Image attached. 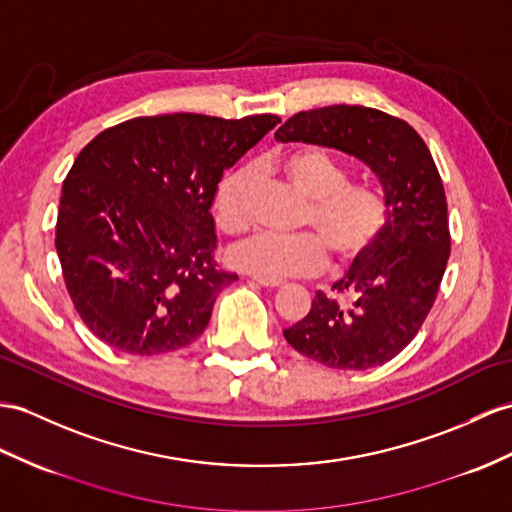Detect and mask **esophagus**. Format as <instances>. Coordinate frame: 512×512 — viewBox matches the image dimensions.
<instances>
[{
  "mask_svg": "<svg viewBox=\"0 0 512 512\" xmlns=\"http://www.w3.org/2000/svg\"><path fill=\"white\" fill-rule=\"evenodd\" d=\"M256 284H260V286H267V289H276V286H282V280H271V278H258V276H254L252 278Z\"/></svg>",
  "mask_w": 512,
  "mask_h": 512,
  "instance_id": "esophagus-1",
  "label": "esophagus"
}]
</instances>
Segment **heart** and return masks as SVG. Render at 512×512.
I'll use <instances>...</instances> for the list:
<instances>
[{"mask_svg":"<svg viewBox=\"0 0 512 512\" xmlns=\"http://www.w3.org/2000/svg\"><path fill=\"white\" fill-rule=\"evenodd\" d=\"M280 169L295 189L310 199L299 234H254L236 243L230 265L258 278H304L315 276L328 263L336 267L360 263L380 239L386 226L382 197L367 186L347 184L350 176L321 147H297L280 158ZM254 171L234 169L221 180L215 195V219L221 230L243 232L249 223L247 193Z\"/></svg>","mask_w":512,"mask_h":512,"instance_id":"b5f03b06","label":"heart"}]
</instances>
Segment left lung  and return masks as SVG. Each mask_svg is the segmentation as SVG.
I'll list each match as a JSON object with an SVG mask.
<instances>
[{"instance_id":"left-lung-1","label":"left lung","mask_w":512,"mask_h":512,"mask_svg":"<svg viewBox=\"0 0 512 512\" xmlns=\"http://www.w3.org/2000/svg\"><path fill=\"white\" fill-rule=\"evenodd\" d=\"M276 139L352 156L378 178L386 199V226L371 252L332 284V295L317 291L284 339L332 369L389 363L426 321L450 258L447 199L428 145L404 119L345 104L297 112Z\"/></svg>"}]
</instances>
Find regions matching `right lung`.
<instances>
[{"mask_svg": "<svg viewBox=\"0 0 512 512\" xmlns=\"http://www.w3.org/2000/svg\"><path fill=\"white\" fill-rule=\"evenodd\" d=\"M278 115L136 117L99 132L62 182L56 252L73 306L119 352L191 345L215 299L239 280L219 269L217 184Z\"/></svg>", "mask_w": 512, "mask_h": 512, "instance_id": "right-lung-1", "label": "right lung"}]
</instances>
